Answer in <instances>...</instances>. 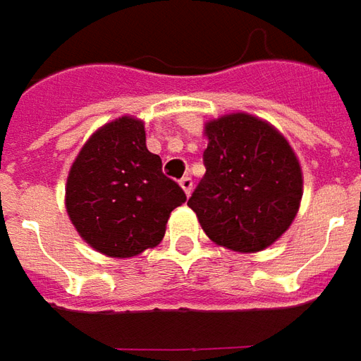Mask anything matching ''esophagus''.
I'll list each match as a JSON object with an SVG mask.
<instances>
[{
  "label": "esophagus",
  "instance_id": "esophagus-1",
  "mask_svg": "<svg viewBox=\"0 0 361 361\" xmlns=\"http://www.w3.org/2000/svg\"><path fill=\"white\" fill-rule=\"evenodd\" d=\"M178 185L183 186V190H185L186 195H190V192H192V185H195V183H192V178H190V176H183V178L178 180Z\"/></svg>",
  "mask_w": 361,
  "mask_h": 361
}]
</instances>
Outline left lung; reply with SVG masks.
<instances>
[{"instance_id":"1","label":"left lung","mask_w":361,"mask_h":361,"mask_svg":"<svg viewBox=\"0 0 361 361\" xmlns=\"http://www.w3.org/2000/svg\"><path fill=\"white\" fill-rule=\"evenodd\" d=\"M206 175L188 206L206 235L228 250L261 252L299 212L302 173L287 139L267 121L230 114L204 128Z\"/></svg>"}]
</instances>
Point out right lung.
Returning a JSON list of instances; mask_svg holds the SVG:
<instances>
[{
	"label": "right lung",
	"mask_w": 361,
	"mask_h": 361,
	"mask_svg": "<svg viewBox=\"0 0 361 361\" xmlns=\"http://www.w3.org/2000/svg\"><path fill=\"white\" fill-rule=\"evenodd\" d=\"M186 200L145 145L141 119L123 116L92 135L72 163L66 212L96 252L133 257L163 240L166 220Z\"/></svg>",
	"instance_id": "1"
}]
</instances>
